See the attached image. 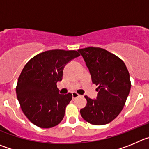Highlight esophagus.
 I'll list each match as a JSON object with an SVG mask.
<instances>
[{
    "label": "esophagus",
    "instance_id": "obj_1",
    "mask_svg": "<svg viewBox=\"0 0 149 149\" xmlns=\"http://www.w3.org/2000/svg\"><path fill=\"white\" fill-rule=\"evenodd\" d=\"M72 95H73V99H75V98H77V97L80 96V95L78 94L77 93H76V92H73V93H72Z\"/></svg>",
    "mask_w": 149,
    "mask_h": 149
}]
</instances>
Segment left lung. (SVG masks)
<instances>
[{"instance_id": "1", "label": "left lung", "mask_w": 149, "mask_h": 149, "mask_svg": "<svg viewBox=\"0 0 149 149\" xmlns=\"http://www.w3.org/2000/svg\"><path fill=\"white\" fill-rule=\"evenodd\" d=\"M78 51L84 58L98 92L96 99L84 96L87 105L80 110L81 117L93 125L110 123L123 109L131 88L126 65L104 48L88 47Z\"/></svg>"}]
</instances>
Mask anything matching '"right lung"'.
<instances>
[{
	"label": "right lung",
	"instance_id": "add662e5",
	"mask_svg": "<svg viewBox=\"0 0 149 149\" xmlns=\"http://www.w3.org/2000/svg\"><path fill=\"white\" fill-rule=\"evenodd\" d=\"M79 56L76 51L50 50L34 56L25 65L16 93L22 111L33 124L48 129L62 121L73 95L59 94L56 83L62 80L65 65Z\"/></svg>",
	"mask_w": 149,
	"mask_h": 149
}]
</instances>
